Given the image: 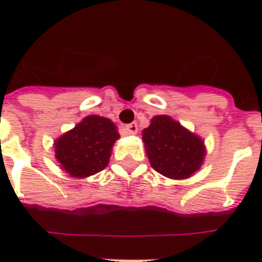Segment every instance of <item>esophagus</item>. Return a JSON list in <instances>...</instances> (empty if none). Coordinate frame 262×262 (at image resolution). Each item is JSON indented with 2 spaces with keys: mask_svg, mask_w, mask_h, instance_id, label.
Instances as JSON below:
<instances>
[{
  "mask_svg": "<svg viewBox=\"0 0 262 262\" xmlns=\"http://www.w3.org/2000/svg\"><path fill=\"white\" fill-rule=\"evenodd\" d=\"M125 130L129 133V135H136L139 127H137V123H129V125L125 126Z\"/></svg>",
  "mask_w": 262,
  "mask_h": 262,
  "instance_id": "esophagus-1",
  "label": "esophagus"
}]
</instances>
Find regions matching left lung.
<instances>
[{"label": "left lung", "mask_w": 262, "mask_h": 262, "mask_svg": "<svg viewBox=\"0 0 262 262\" xmlns=\"http://www.w3.org/2000/svg\"><path fill=\"white\" fill-rule=\"evenodd\" d=\"M148 161L154 170L171 180H187L203 164V139L168 115H157L142 132Z\"/></svg>", "instance_id": "8db88e82"}]
</instances>
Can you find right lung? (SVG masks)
<instances>
[{"instance_id":"obj_1","label":"right lung","mask_w":262,"mask_h":262,"mask_svg":"<svg viewBox=\"0 0 262 262\" xmlns=\"http://www.w3.org/2000/svg\"><path fill=\"white\" fill-rule=\"evenodd\" d=\"M118 139L119 132L112 120L90 115L54 140V156L70 177L86 178L108 165Z\"/></svg>"}]
</instances>
